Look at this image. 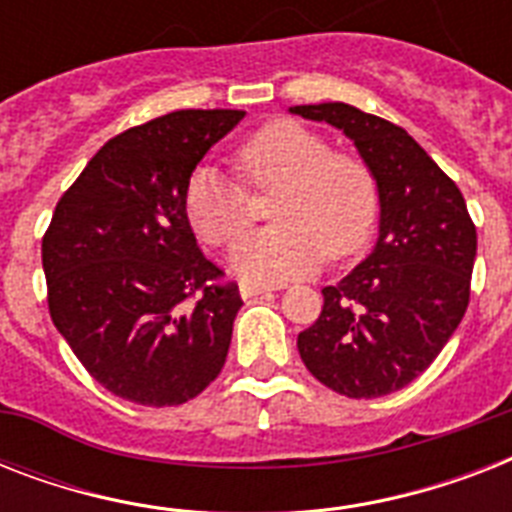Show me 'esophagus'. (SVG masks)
Returning a JSON list of instances; mask_svg holds the SVG:
<instances>
[{"instance_id":"esophagus-1","label":"esophagus","mask_w":512,"mask_h":512,"mask_svg":"<svg viewBox=\"0 0 512 512\" xmlns=\"http://www.w3.org/2000/svg\"><path fill=\"white\" fill-rule=\"evenodd\" d=\"M273 289H279V287H276V284H260V281H241L239 284V292L244 300H247V297L263 295V292H273Z\"/></svg>"}]
</instances>
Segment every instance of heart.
<instances>
[{
  "mask_svg": "<svg viewBox=\"0 0 512 512\" xmlns=\"http://www.w3.org/2000/svg\"><path fill=\"white\" fill-rule=\"evenodd\" d=\"M233 164L252 191L279 188L271 204L276 225L233 252L241 276L289 279L316 268L324 255H353L369 239L380 207L377 180L361 156L332 151L319 132L276 119L236 148ZM243 186L212 167L188 180L185 215L209 247H233L255 223V201Z\"/></svg>",
  "mask_w": 512,
  "mask_h": 512,
  "instance_id": "b5f03b06",
  "label": "heart"
}]
</instances>
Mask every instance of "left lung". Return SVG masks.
<instances>
[{
    "instance_id": "obj_1",
    "label": "left lung",
    "mask_w": 512,
    "mask_h": 512,
    "mask_svg": "<svg viewBox=\"0 0 512 512\" xmlns=\"http://www.w3.org/2000/svg\"><path fill=\"white\" fill-rule=\"evenodd\" d=\"M342 130L380 191V239L324 287L319 319L297 335L308 372L348 398H377L420 377L470 303L476 225L452 177L398 124L348 103L295 106Z\"/></svg>"
}]
</instances>
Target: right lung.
<instances>
[{"instance_id":"add662e5","label":"right lung","mask_w":512,"mask_h":512,"mask_svg":"<svg viewBox=\"0 0 512 512\" xmlns=\"http://www.w3.org/2000/svg\"><path fill=\"white\" fill-rule=\"evenodd\" d=\"M244 111H172L92 156L42 236L47 308L74 356L114 396L191 401L228 356L239 284L201 255L185 191Z\"/></svg>"}]
</instances>
